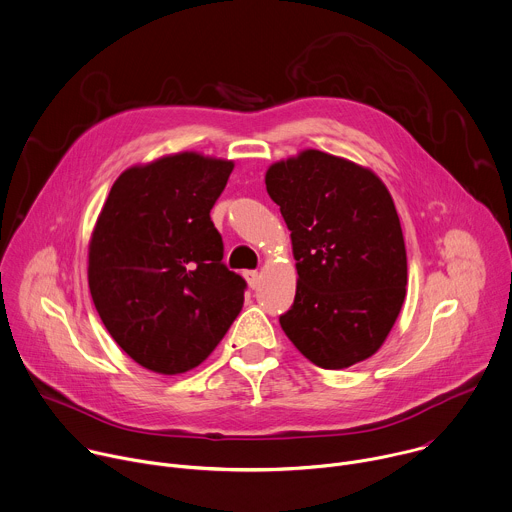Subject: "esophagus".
Returning <instances> with one entry per match:
<instances>
[{
  "instance_id": "obj_1",
  "label": "esophagus",
  "mask_w": 512,
  "mask_h": 512,
  "mask_svg": "<svg viewBox=\"0 0 512 512\" xmlns=\"http://www.w3.org/2000/svg\"><path fill=\"white\" fill-rule=\"evenodd\" d=\"M244 278H246V282H248V286H250V288H256V286L260 284V274H258L256 270H248V272H244Z\"/></svg>"
}]
</instances>
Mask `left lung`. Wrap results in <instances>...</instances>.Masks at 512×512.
Instances as JSON below:
<instances>
[{
    "instance_id": "1",
    "label": "left lung",
    "mask_w": 512,
    "mask_h": 512,
    "mask_svg": "<svg viewBox=\"0 0 512 512\" xmlns=\"http://www.w3.org/2000/svg\"><path fill=\"white\" fill-rule=\"evenodd\" d=\"M266 190L290 230L298 270L282 330L320 368L366 360L406 296V248L390 192L368 168L320 150L272 164Z\"/></svg>"
}]
</instances>
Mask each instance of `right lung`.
Here are the masks:
<instances>
[{
    "instance_id": "right-lung-1",
    "label": "right lung",
    "mask_w": 512,
    "mask_h": 512,
    "mask_svg": "<svg viewBox=\"0 0 512 512\" xmlns=\"http://www.w3.org/2000/svg\"><path fill=\"white\" fill-rule=\"evenodd\" d=\"M234 162L196 152L128 168L112 186L88 252L94 306L140 366L182 374L202 364L242 310L210 210Z\"/></svg>"
}]
</instances>
